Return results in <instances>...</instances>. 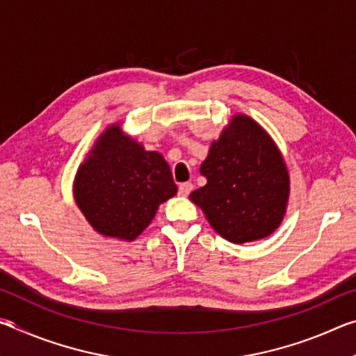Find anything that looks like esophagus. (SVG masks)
<instances>
[{
    "label": "esophagus",
    "mask_w": 356,
    "mask_h": 356,
    "mask_svg": "<svg viewBox=\"0 0 356 356\" xmlns=\"http://www.w3.org/2000/svg\"><path fill=\"white\" fill-rule=\"evenodd\" d=\"M191 190H193V184H190V182H185V184L179 185V195L180 196H188Z\"/></svg>",
    "instance_id": "34e87169"
}]
</instances>
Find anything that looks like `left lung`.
Listing matches in <instances>:
<instances>
[{
    "mask_svg": "<svg viewBox=\"0 0 356 356\" xmlns=\"http://www.w3.org/2000/svg\"><path fill=\"white\" fill-rule=\"evenodd\" d=\"M190 200L232 243L268 237L286 215L291 180L278 146L256 120L236 114L212 143Z\"/></svg>",
    "mask_w": 356,
    "mask_h": 356,
    "instance_id": "8db88e82",
    "label": "left lung"
}]
</instances>
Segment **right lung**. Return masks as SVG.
Listing matches in <instances>:
<instances>
[{
	"mask_svg": "<svg viewBox=\"0 0 356 356\" xmlns=\"http://www.w3.org/2000/svg\"><path fill=\"white\" fill-rule=\"evenodd\" d=\"M176 193L163 155L124 135L119 124L97 138L74 182L76 206L94 231L127 242L140 236L160 204Z\"/></svg>",
	"mask_w": 356,
	"mask_h": 356,
	"instance_id": "1",
	"label": "right lung"
}]
</instances>
